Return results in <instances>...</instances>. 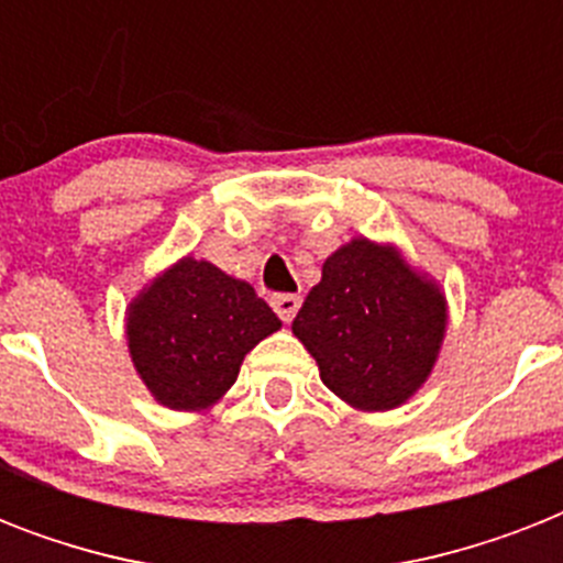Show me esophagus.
Segmentation results:
<instances>
[{
	"label": "esophagus",
	"instance_id": "esophagus-1",
	"mask_svg": "<svg viewBox=\"0 0 563 563\" xmlns=\"http://www.w3.org/2000/svg\"><path fill=\"white\" fill-rule=\"evenodd\" d=\"M272 307H274V312L280 316V321H286V324H289L291 318L298 316L300 295H274Z\"/></svg>",
	"mask_w": 563,
	"mask_h": 563
}]
</instances>
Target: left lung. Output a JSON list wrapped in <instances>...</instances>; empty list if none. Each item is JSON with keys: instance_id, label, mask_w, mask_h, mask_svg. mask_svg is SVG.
Masks as SVG:
<instances>
[{"instance_id": "1", "label": "left lung", "mask_w": 563, "mask_h": 563, "mask_svg": "<svg viewBox=\"0 0 563 563\" xmlns=\"http://www.w3.org/2000/svg\"><path fill=\"white\" fill-rule=\"evenodd\" d=\"M291 333L312 353L321 383L362 411L397 409L427 383L446 333L435 280L400 251L351 239L327 256Z\"/></svg>"}]
</instances>
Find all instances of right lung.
Wrapping results in <instances>:
<instances>
[{"instance_id": "add662e5", "label": "right lung", "mask_w": 563, "mask_h": 563, "mask_svg": "<svg viewBox=\"0 0 563 563\" xmlns=\"http://www.w3.org/2000/svg\"><path fill=\"white\" fill-rule=\"evenodd\" d=\"M280 318L251 283L207 260L184 256L154 277L128 307L131 362L166 409L201 411L236 383L242 360Z\"/></svg>"}]
</instances>
